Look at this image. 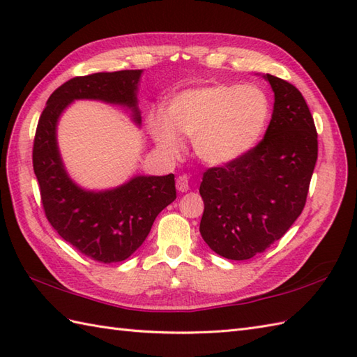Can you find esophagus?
<instances>
[{
	"label": "esophagus",
	"mask_w": 357,
	"mask_h": 357,
	"mask_svg": "<svg viewBox=\"0 0 357 357\" xmlns=\"http://www.w3.org/2000/svg\"><path fill=\"white\" fill-rule=\"evenodd\" d=\"M176 188L183 193L190 190V179H188L187 174H181V176L176 179Z\"/></svg>",
	"instance_id": "34e87169"
}]
</instances>
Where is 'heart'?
<instances>
[{"instance_id": "obj_1", "label": "heart", "mask_w": 357, "mask_h": 357, "mask_svg": "<svg viewBox=\"0 0 357 357\" xmlns=\"http://www.w3.org/2000/svg\"><path fill=\"white\" fill-rule=\"evenodd\" d=\"M271 104L253 84H215L184 90L167 104L165 115H151L147 128L159 150L176 156L178 132L193 139L195 153L210 165H227L252 150L267 128Z\"/></svg>"}]
</instances>
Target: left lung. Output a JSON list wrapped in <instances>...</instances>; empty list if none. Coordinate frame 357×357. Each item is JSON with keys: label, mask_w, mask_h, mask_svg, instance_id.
Returning a JSON list of instances; mask_svg holds the SVG:
<instances>
[{"label": "left lung", "mask_w": 357, "mask_h": 357, "mask_svg": "<svg viewBox=\"0 0 357 357\" xmlns=\"http://www.w3.org/2000/svg\"><path fill=\"white\" fill-rule=\"evenodd\" d=\"M275 93L264 139L238 161L204 173L199 231L219 256L245 261L280 239L304 210L317 159V133L304 96L264 75Z\"/></svg>", "instance_id": "left-lung-1"}]
</instances>
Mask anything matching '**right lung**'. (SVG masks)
I'll use <instances>...</instances> for the list:
<instances>
[{
  "mask_svg": "<svg viewBox=\"0 0 357 357\" xmlns=\"http://www.w3.org/2000/svg\"><path fill=\"white\" fill-rule=\"evenodd\" d=\"M141 73L119 70L72 78L50 95L36 127L33 172L45 216L66 242L102 264L124 261L142 245L156 216L176 199L174 174H136L109 190H87L66 170L56 126L63 112L77 100L121 105L130 110L133 123L141 126Z\"/></svg>",
  "mask_w": 357,
  "mask_h": 357,
  "instance_id": "right-lung-1",
  "label": "right lung"
}]
</instances>
